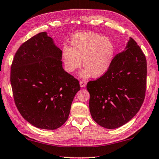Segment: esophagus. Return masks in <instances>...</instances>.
I'll list each match as a JSON object with an SVG mask.
<instances>
[{"label":"esophagus","mask_w":159,"mask_h":159,"mask_svg":"<svg viewBox=\"0 0 159 159\" xmlns=\"http://www.w3.org/2000/svg\"><path fill=\"white\" fill-rule=\"evenodd\" d=\"M80 86H81V87H82V88L85 87L86 85V81H84V80H81L80 82Z\"/></svg>","instance_id":"obj_1"}]
</instances>
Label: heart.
Wrapping results in <instances>:
<instances>
[{"mask_svg": "<svg viewBox=\"0 0 159 159\" xmlns=\"http://www.w3.org/2000/svg\"><path fill=\"white\" fill-rule=\"evenodd\" d=\"M114 56L115 47L111 40L93 32L78 33L72 38L70 48L64 46L62 50L65 70L73 73L82 62L84 68L80 76L83 78L102 76L109 69Z\"/></svg>", "mask_w": 159, "mask_h": 159, "instance_id": "1", "label": "heart"}]
</instances>
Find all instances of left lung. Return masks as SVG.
Here are the masks:
<instances>
[{"label": "left lung", "mask_w": 159, "mask_h": 159, "mask_svg": "<svg viewBox=\"0 0 159 159\" xmlns=\"http://www.w3.org/2000/svg\"><path fill=\"white\" fill-rule=\"evenodd\" d=\"M126 48L114 57L105 74L86 85L92 118L107 129L118 128L129 121L145 96V55L131 38Z\"/></svg>", "instance_id": "obj_1"}]
</instances>
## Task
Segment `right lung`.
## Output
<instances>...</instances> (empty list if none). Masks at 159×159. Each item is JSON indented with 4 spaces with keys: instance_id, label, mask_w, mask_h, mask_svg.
<instances>
[{
    "instance_id": "right-lung-1",
    "label": "right lung",
    "mask_w": 159,
    "mask_h": 159,
    "mask_svg": "<svg viewBox=\"0 0 159 159\" xmlns=\"http://www.w3.org/2000/svg\"><path fill=\"white\" fill-rule=\"evenodd\" d=\"M62 51L43 32L24 42L15 53L10 82L14 102L33 126L56 129L65 123L79 81L62 67Z\"/></svg>"
}]
</instances>
